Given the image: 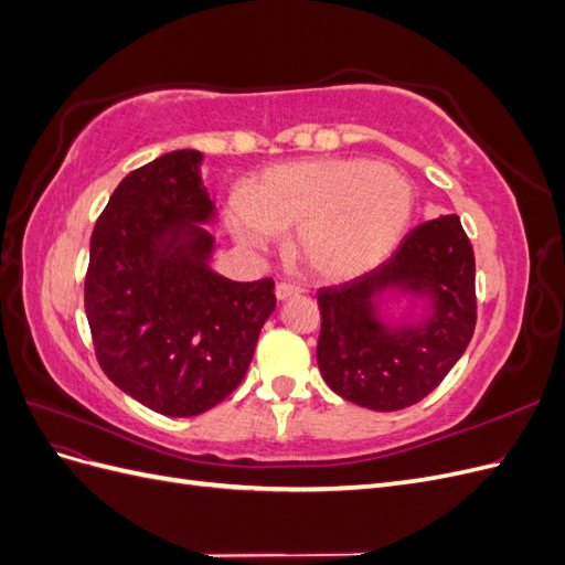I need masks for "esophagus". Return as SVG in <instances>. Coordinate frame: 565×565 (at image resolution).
<instances>
[{"instance_id":"1","label":"esophagus","mask_w":565,"mask_h":565,"mask_svg":"<svg viewBox=\"0 0 565 565\" xmlns=\"http://www.w3.org/2000/svg\"><path fill=\"white\" fill-rule=\"evenodd\" d=\"M292 297H299V287L289 285V282H278V285H276V299H278V301L292 299Z\"/></svg>"}]
</instances>
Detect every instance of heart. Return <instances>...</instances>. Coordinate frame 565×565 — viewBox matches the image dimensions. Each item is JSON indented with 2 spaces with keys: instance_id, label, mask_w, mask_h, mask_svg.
<instances>
[{
  "instance_id": "b5f03b06",
  "label": "heart",
  "mask_w": 565,
  "mask_h": 565,
  "mask_svg": "<svg viewBox=\"0 0 565 565\" xmlns=\"http://www.w3.org/2000/svg\"><path fill=\"white\" fill-rule=\"evenodd\" d=\"M415 207V185L396 169L365 158L301 160L266 169L249 198H231L228 226L256 252L292 231V262L339 282L380 266L401 245Z\"/></svg>"
}]
</instances>
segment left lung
<instances>
[{"label":"left lung","instance_id":"obj_1","mask_svg":"<svg viewBox=\"0 0 565 565\" xmlns=\"http://www.w3.org/2000/svg\"><path fill=\"white\" fill-rule=\"evenodd\" d=\"M476 262L459 216L417 226L388 262L344 285L318 289V367L355 405L393 413L446 380L476 328ZM388 298L404 301L388 317Z\"/></svg>","mask_w":565,"mask_h":565}]
</instances>
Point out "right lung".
I'll use <instances>...</instances> for the list:
<instances>
[{
    "mask_svg": "<svg viewBox=\"0 0 565 565\" xmlns=\"http://www.w3.org/2000/svg\"><path fill=\"white\" fill-rule=\"evenodd\" d=\"M200 150H174L127 174L96 221L84 309L96 358L127 396L195 417L243 382L276 309L273 280L212 268L216 207Z\"/></svg>",
    "mask_w": 565,
    "mask_h": 565,
    "instance_id": "right-lung-1",
    "label": "right lung"
}]
</instances>
